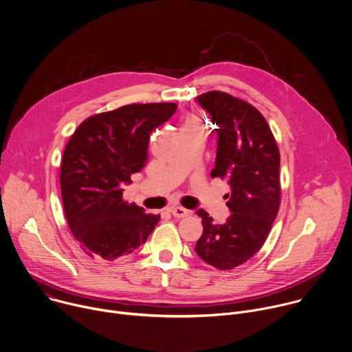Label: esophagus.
<instances>
[{"label": "esophagus", "instance_id": "obj_1", "mask_svg": "<svg viewBox=\"0 0 352 352\" xmlns=\"http://www.w3.org/2000/svg\"><path fill=\"white\" fill-rule=\"evenodd\" d=\"M169 212L175 217V218H186L188 217L191 212L188 209L183 208V206H170L169 208Z\"/></svg>", "mask_w": 352, "mask_h": 352}]
</instances>
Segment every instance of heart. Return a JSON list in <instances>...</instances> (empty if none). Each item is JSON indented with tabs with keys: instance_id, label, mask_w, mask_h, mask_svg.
<instances>
[{
	"instance_id": "heart-1",
	"label": "heart",
	"mask_w": 352,
	"mask_h": 352,
	"mask_svg": "<svg viewBox=\"0 0 352 352\" xmlns=\"http://www.w3.org/2000/svg\"><path fill=\"white\" fill-rule=\"evenodd\" d=\"M184 127H201V122H199V119L197 118V116H188L187 119H186V122H184Z\"/></svg>"
}]
</instances>
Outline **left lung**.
<instances>
[{
    "mask_svg": "<svg viewBox=\"0 0 352 352\" xmlns=\"http://www.w3.org/2000/svg\"><path fill=\"white\" fill-rule=\"evenodd\" d=\"M210 120L218 126V150L212 177L230 184V217L223 225L214 223L204 209L202 236L197 255L221 270L233 269L263 245L280 205V154L276 140L262 113L251 104L222 91L197 97Z\"/></svg>",
    "mask_w": 352,
    "mask_h": 352,
    "instance_id": "left-lung-1",
    "label": "left lung"
}]
</instances>
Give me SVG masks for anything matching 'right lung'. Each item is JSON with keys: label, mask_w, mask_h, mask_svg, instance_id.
Here are the masks:
<instances>
[{"label": "right lung", "mask_w": 352, "mask_h": 352, "mask_svg": "<svg viewBox=\"0 0 352 352\" xmlns=\"http://www.w3.org/2000/svg\"><path fill=\"white\" fill-rule=\"evenodd\" d=\"M173 102L131 104L87 118L60 164V192L70 232L96 259L115 261L144 244L160 215L123 201V184L148 158L151 133L175 113Z\"/></svg>", "instance_id": "add662e5"}]
</instances>
